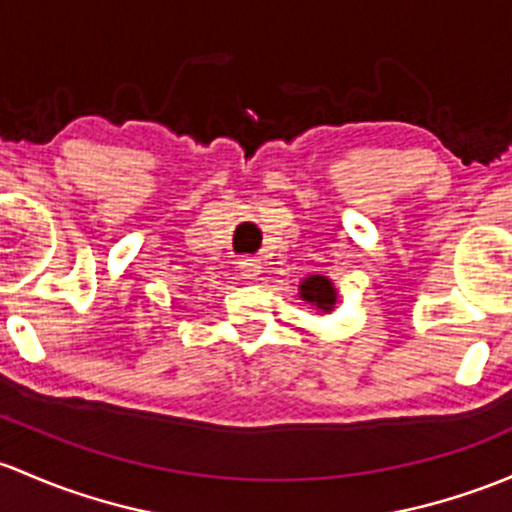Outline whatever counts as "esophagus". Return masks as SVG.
<instances>
[{"label": "esophagus", "instance_id": "34e87169", "mask_svg": "<svg viewBox=\"0 0 512 512\" xmlns=\"http://www.w3.org/2000/svg\"><path fill=\"white\" fill-rule=\"evenodd\" d=\"M238 267H240V274L245 279H255L257 274L262 272L260 260H255V257H242V260L238 262Z\"/></svg>", "mask_w": 512, "mask_h": 512}]
</instances>
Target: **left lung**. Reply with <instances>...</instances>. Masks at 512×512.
I'll list each match as a JSON object with an SVG mask.
<instances>
[{
  "mask_svg": "<svg viewBox=\"0 0 512 512\" xmlns=\"http://www.w3.org/2000/svg\"><path fill=\"white\" fill-rule=\"evenodd\" d=\"M301 299L309 301L311 306L321 311H331L333 304H336V292H333L331 282L326 277H306L304 284H301Z\"/></svg>",
  "mask_w": 512,
  "mask_h": 512,
  "instance_id": "obj_1",
  "label": "left lung"
}]
</instances>
